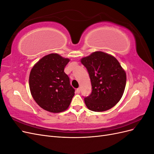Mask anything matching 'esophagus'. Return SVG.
<instances>
[{
	"mask_svg": "<svg viewBox=\"0 0 154 154\" xmlns=\"http://www.w3.org/2000/svg\"><path fill=\"white\" fill-rule=\"evenodd\" d=\"M80 91H81V89H80V87H79V88H78L77 89H76V92L78 93V94H80Z\"/></svg>",
	"mask_w": 154,
	"mask_h": 154,
	"instance_id": "obj_1",
	"label": "esophagus"
}]
</instances>
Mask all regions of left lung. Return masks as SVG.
<instances>
[{"mask_svg":"<svg viewBox=\"0 0 154 154\" xmlns=\"http://www.w3.org/2000/svg\"><path fill=\"white\" fill-rule=\"evenodd\" d=\"M89 74L92 92L84 97L87 108L94 112L109 110L117 104L123 94L126 73L112 56L96 51L81 60Z\"/></svg>","mask_w":154,"mask_h":154,"instance_id":"left-lung-1","label":"left lung"}]
</instances>
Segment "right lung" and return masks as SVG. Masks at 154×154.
Returning a JSON list of instances; mask_svg holds the SVG:
<instances>
[{
    "label": "right lung",
    "instance_id": "1",
    "mask_svg": "<svg viewBox=\"0 0 154 154\" xmlns=\"http://www.w3.org/2000/svg\"><path fill=\"white\" fill-rule=\"evenodd\" d=\"M69 59L52 53L40 59L32 68L29 88L41 108L53 113L66 110L74 95L69 76L64 72Z\"/></svg>",
    "mask_w": 154,
    "mask_h": 154
}]
</instances>
